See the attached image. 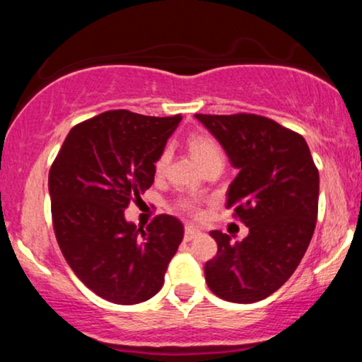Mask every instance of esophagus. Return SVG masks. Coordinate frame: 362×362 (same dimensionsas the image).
I'll return each mask as SVG.
<instances>
[{
  "instance_id": "esophagus-1",
  "label": "esophagus",
  "mask_w": 362,
  "mask_h": 362,
  "mask_svg": "<svg viewBox=\"0 0 362 362\" xmlns=\"http://www.w3.org/2000/svg\"><path fill=\"white\" fill-rule=\"evenodd\" d=\"M201 235V231L197 230V228H194V226H185V235H184V238L187 240V242H190V240H194L195 236H199Z\"/></svg>"
}]
</instances>
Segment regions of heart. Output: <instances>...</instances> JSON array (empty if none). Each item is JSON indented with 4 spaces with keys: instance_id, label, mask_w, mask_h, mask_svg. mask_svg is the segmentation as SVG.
Wrapping results in <instances>:
<instances>
[{
    "instance_id": "obj_1",
    "label": "heart",
    "mask_w": 362,
    "mask_h": 362,
    "mask_svg": "<svg viewBox=\"0 0 362 362\" xmlns=\"http://www.w3.org/2000/svg\"><path fill=\"white\" fill-rule=\"evenodd\" d=\"M187 146H189L190 153L202 167H207L213 161L223 160V153L219 149L218 143L207 134H192L187 139ZM168 163V151H163L158 160L155 161V170L158 173H161ZM178 209L184 211V213L190 216H199L201 214V202L195 197H185L178 202Z\"/></svg>"
}]
</instances>
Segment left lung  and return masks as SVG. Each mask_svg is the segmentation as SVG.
<instances>
[{
    "instance_id": "8db88e82",
    "label": "left lung",
    "mask_w": 362,
    "mask_h": 362,
    "mask_svg": "<svg viewBox=\"0 0 362 362\" xmlns=\"http://www.w3.org/2000/svg\"><path fill=\"white\" fill-rule=\"evenodd\" d=\"M195 117L238 170L226 206L248 226L242 242L211 231L218 253L206 262V282L221 300H265L293 276L311 242L318 216V168L305 138L276 120L257 114Z\"/></svg>"
}]
</instances>
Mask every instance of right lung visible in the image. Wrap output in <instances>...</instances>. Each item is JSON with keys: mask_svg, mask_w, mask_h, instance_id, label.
I'll list each match as a JSON object with an SVG mask.
<instances>
[{"mask_svg": "<svg viewBox=\"0 0 362 362\" xmlns=\"http://www.w3.org/2000/svg\"><path fill=\"white\" fill-rule=\"evenodd\" d=\"M182 115L109 110L76 124L49 172L52 226L66 262L86 288L115 305L161 289L184 224L160 214L146 230L124 218L155 182V161Z\"/></svg>", "mask_w": 362, "mask_h": 362, "instance_id": "add662e5", "label": "right lung"}]
</instances>
